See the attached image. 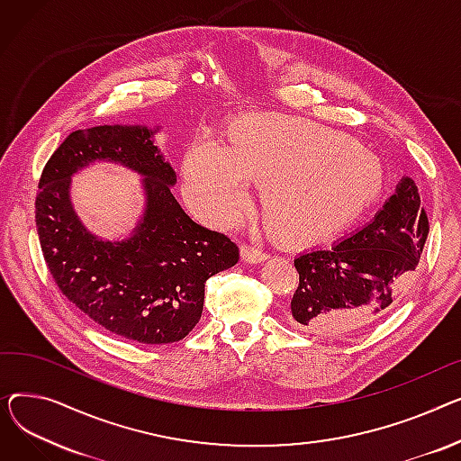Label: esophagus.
I'll use <instances>...</instances> for the list:
<instances>
[{
  "label": "esophagus",
  "instance_id": "34e87169",
  "mask_svg": "<svg viewBox=\"0 0 461 461\" xmlns=\"http://www.w3.org/2000/svg\"><path fill=\"white\" fill-rule=\"evenodd\" d=\"M240 253H241V260L248 262V264H258V262H264L267 258V255L264 251L255 249V248H248V246H241Z\"/></svg>",
  "mask_w": 461,
  "mask_h": 461
}]
</instances>
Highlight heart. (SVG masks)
I'll return each instance as SVG.
<instances>
[{"label":"heart","instance_id":"1","mask_svg":"<svg viewBox=\"0 0 461 461\" xmlns=\"http://www.w3.org/2000/svg\"><path fill=\"white\" fill-rule=\"evenodd\" d=\"M260 180V206L290 243L331 238L377 199L384 169L349 135L279 113H249L229 126L227 147L195 140L182 159L184 197L201 220L234 227L249 206L248 180Z\"/></svg>","mask_w":461,"mask_h":461}]
</instances>
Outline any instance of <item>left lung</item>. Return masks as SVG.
<instances>
[{
	"label": "left lung",
	"mask_w": 461,
	"mask_h": 461,
	"mask_svg": "<svg viewBox=\"0 0 461 461\" xmlns=\"http://www.w3.org/2000/svg\"><path fill=\"white\" fill-rule=\"evenodd\" d=\"M429 223L415 182L396 192L363 229L294 258L300 274L288 320L318 337H344L385 316L408 290Z\"/></svg>",
	"instance_id": "8db88e82"
}]
</instances>
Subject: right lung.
<instances>
[{
	"instance_id": "obj_1",
	"label": "right lung",
	"mask_w": 461,
	"mask_h": 461,
	"mask_svg": "<svg viewBox=\"0 0 461 461\" xmlns=\"http://www.w3.org/2000/svg\"><path fill=\"white\" fill-rule=\"evenodd\" d=\"M141 124L76 130L44 166L35 221L53 281L81 312L113 335L141 344L182 340L203 314L204 283L238 262L225 234L197 225L171 194L175 169ZM95 160L144 176L146 210L124 240H104L77 218L71 176Z\"/></svg>"
}]
</instances>
